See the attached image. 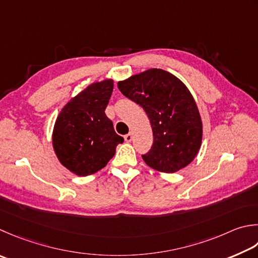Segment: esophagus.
<instances>
[{
	"instance_id": "34e87169",
	"label": "esophagus",
	"mask_w": 258,
	"mask_h": 258,
	"mask_svg": "<svg viewBox=\"0 0 258 258\" xmlns=\"http://www.w3.org/2000/svg\"><path fill=\"white\" fill-rule=\"evenodd\" d=\"M124 139H125L126 142H131V141H132V139H133V135H132V133L126 134V135L124 136Z\"/></svg>"
}]
</instances>
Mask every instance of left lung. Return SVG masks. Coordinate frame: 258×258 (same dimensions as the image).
Masks as SVG:
<instances>
[{"label":"left lung","mask_w":258,"mask_h":258,"mask_svg":"<svg viewBox=\"0 0 258 258\" xmlns=\"http://www.w3.org/2000/svg\"><path fill=\"white\" fill-rule=\"evenodd\" d=\"M117 87L150 119L153 144L142 155L144 162L165 173L192 162L203 140V123L185 85L172 74L153 68L118 82Z\"/></svg>","instance_id":"left-lung-1"}]
</instances>
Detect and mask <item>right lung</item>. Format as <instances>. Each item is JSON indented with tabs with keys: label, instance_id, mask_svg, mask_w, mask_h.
Returning <instances> with one entry per match:
<instances>
[{
	"label": "right lung",
	"instance_id": "right-lung-1",
	"mask_svg": "<svg viewBox=\"0 0 258 258\" xmlns=\"http://www.w3.org/2000/svg\"><path fill=\"white\" fill-rule=\"evenodd\" d=\"M113 80L94 83L74 97L55 120L52 144L60 163L80 176L97 172L124 142L105 114Z\"/></svg>",
	"mask_w": 258,
	"mask_h": 258
}]
</instances>
